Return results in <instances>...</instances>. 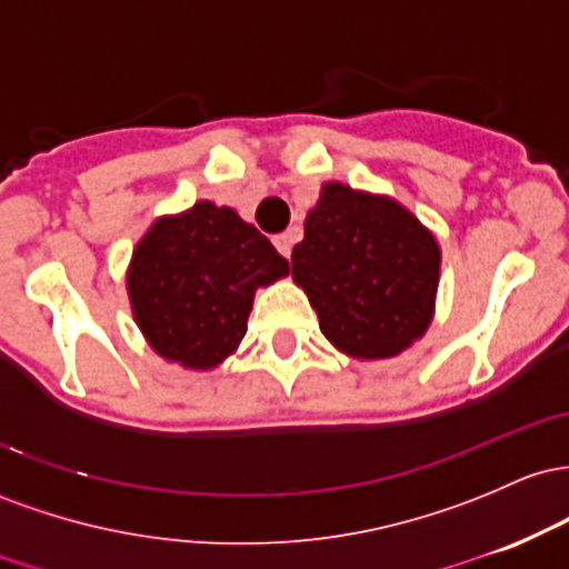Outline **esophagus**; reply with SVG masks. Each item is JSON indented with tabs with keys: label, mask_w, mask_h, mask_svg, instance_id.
I'll return each instance as SVG.
<instances>
[{
	"label": "esophagus",
	"mask_w": 569,
	"mask_h": 569,
	"mask_svg": "<svg viewBox=\"0 0 569 569\" xmlns=\"http://www.w3.org/2000/svg\"><path fill=\"white\" fill-rule=\"evenodd\" d=\"M273 244H277L279 254H284V258H290L292 244H296V236H292V233H279L277 239H273Z\"/></svg>",
	"instance_id": "34e87169"
}]
</instances>
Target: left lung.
<instances>
[{"label": "left lung", "instance_id": "left-lung-1", "mask_svg": "<svg viewBox=\"0 0 569 569\" xmlns=\"http://www.w3.org/2000/svg\"><path fill=\"white\" fill-rule=\"evenodd\" d=\"M438 241L403 203L349 184H322L292 250V279L338 352L387 360L430 328Z\"/></svg>", "mask_w": 569, "mask_h": 569}]
</instances>
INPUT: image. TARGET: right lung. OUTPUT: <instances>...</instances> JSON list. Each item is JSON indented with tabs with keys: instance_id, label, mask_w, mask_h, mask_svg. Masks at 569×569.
I'll return each mask as SVG.
<instances>
[{
	"instance_id": "right-lung-1",
	"label": "right lung",
	"mask_w": 569,
	"mask_h": 569,
	"mask_svg": "<svg viewBox=\"0 0 569 569\" xmlns=\"http://www.w3.org/2000/svg\"><path fill=\"white\" fill-rule=\"evenodd\" d=\"M290 273V263L231 207L199 201L161 217L133 250L131 311L158 355L209 370L247 333L254 290Z\"/></svg>"
}]
</instances>
